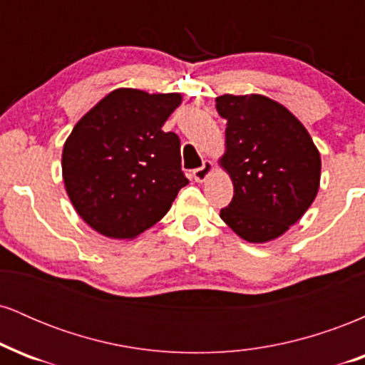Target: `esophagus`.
<instances>
[{"mask_svg":"<svg viewBox=\"0 0 365 365\" xmlns=\"http://www.w3.org/2000/svg\"><path fill=\"white\" fill-rule=\"evenodd\" d=\"M212 168H215V166H212L211 161H204V165L200 166V168L192 171V177H194L195 182H204V180L211 175Z\"/></svg>","mask_w":365,"mask_h":365,"instance_id":"34e87169","label":"esophagus"}]
</instances>
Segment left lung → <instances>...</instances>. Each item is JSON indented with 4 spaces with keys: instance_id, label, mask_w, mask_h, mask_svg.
Masks as SVG:
<instances>
[{
    "instance_id": "left-lung-1",
    "label": "left lung",
    "mask_w": 365,
    "mask_h": 365,
    "mask_svg": "<svg viewBox=\"0 0 365 365\" xmlns=\"http://www.w3.org/2000/svg\"><path fill=\"white\" fill-rule=\"evenodd\" d=\"M216 110L226 120L221 165L233 182V199L221 209V220L247 242L274 240L316 199L319 150L304 125L266 96L223 94Z\"/></svg>"
}]
</instances>
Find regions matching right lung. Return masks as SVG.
I'll return each mask as SVG.
<instances>
[{"label":"right lung","instance_id":"right-lung-1","mask_svg":"<svg viewBox=\"0 0 365 365\" xmlns=\"http://www.w3.org/2000/svg\"><path fill=\"white\" fill-rule=\"evenodd\" d=\"M182 96L116 89L75 125L61 170L75 211L110 238H135L156 225L185 187L180 139L163 125Z\"/></svg>","mask_w":365,"mask_h":365}]
</instances>
